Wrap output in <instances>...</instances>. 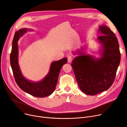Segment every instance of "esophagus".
Returning a JSON list of instances; mask_svg holds the SVG:
<instances>
[{
  "label": "esophagus",
  "mask_w": 127,
  "mask_h": 127,
  "mask_svg": "<svg viewBox=\"0 0 127 127\" xmlns=\"http://www.w3.org/2000/svg\"><path fill=\"white\" fill-rule=\"evenodd\" d=\"M67 59H68V63H71L72 60V57L71 56H68L67 57Z\"/></svg>",
  "instance_id": "1"
}]
</instances>
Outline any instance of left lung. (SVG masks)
<instances>
[{"instance_id": "1", "label": "left lung", "mask_w": 127, "mask_h": 127, "mask_svg": "<svg viewBox=\"0 0 127 127\" xmlns=\"http://www.w3.org/2000/svg\"><path fill=\"white\" fill-rule=\"evenodd\" d=\"M102 35L97 39L101 45L100 58L85 55L81 50L79 56L71 65L80 89L85 94L95 95L108 90L114 81L121 61L119 43L114 33L105 25L100 26Z\"/></svg>"}]
</instances>
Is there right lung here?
Masks as SVG:
<instances>
[{
    "label": "right lung",
    "mask_w": 127,
    "mask_h": 127,
    "mask_svg": "<svg viewBox=\"0 0 127 127\" xmlns=\"http://www.w3.org/2000/svg\"><path fill=\"white\" fill-rule=\"evenodd\" d=\"M21 29L15 33L12 42V51L10 54V63L15 80L18 86L24 92L36 97H45L50 95L55 91L58 82L59 73L62 66L67 62V58H64L51 63L48 74L39 82H32L27 80L22 74L18 63V49L17 42L20 36L28 30Z\"/></svg>",
    "instance_id": "1"
}]
</instances>
